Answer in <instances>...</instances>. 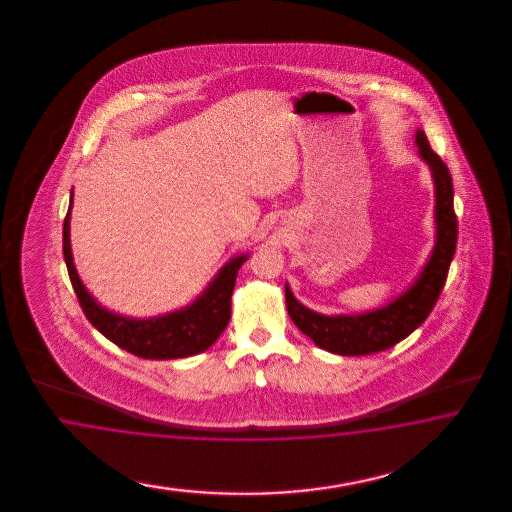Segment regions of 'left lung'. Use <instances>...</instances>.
<instances>
[{
    "label": "left lung",
    "mask_w": 512,
    "mask_h": 512,
    "mask_svg": "<svg viewBox=\"0 0 512 512\" xmlns=\"http://www.w3.org/2000/svg\"><path fill=\"white\" fill-rule=\"evenodd\" d=\"M415 142L420 157L432 171L435 184V246L415 283L387 306L357 315H321L308 310L296 300L289 285H285L289 317L317 347L328 353L362 357L394 347L426 321L445 287L458 240L452 178L447 165L430 148L424 131L417 129Z\"/></svg>",
    "instance_id": "8db88e82"
}]
</instances>
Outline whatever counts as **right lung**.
<instances>
[{
    "label": "right lung",
    "mask_w": 512,
    "mask_h": 512,
    "mask_svg": "<svg viewBox=\"0 0 512 512\" xmlns=\"http://www.w3.org/2000/svg\"><path fill=\"white\" fill-rule=\"evenodd\" d=\"M71 206L73 191L67 216L63 219V259L80 308L105 338L135 357L150 360L193 357L214 345L225 326L229 325L234 283L240 266L248 259V253L236 255L225 264L217 272L216 278L212 279V283L202 291V295L186 308L150 319L124 317L97 304L78 278L69 240Z\"/></svg>",
    "instance_id": "add662e5"
}]
</instances>
